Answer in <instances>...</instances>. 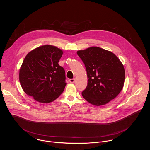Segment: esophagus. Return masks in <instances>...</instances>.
<instances>
[{
  "instance_id": "esophagus-1",
  "label": "esophagus",
  "mask_w": 150,
  "mask_h": 150,
  "mask_svg": "<svg viewBox=\"0 0 150 150\" xmlns=\"http://www.w3.org/2000/svg\"><path fill=\"white\" fill-rule=\"evenodd\" d=\"M69 82L71 83H74L75 82V79H70L69 80Z\"/></svg>"
}]
</instances>
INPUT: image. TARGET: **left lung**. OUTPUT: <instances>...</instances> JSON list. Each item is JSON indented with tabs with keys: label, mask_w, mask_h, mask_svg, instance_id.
Returning <instances> with one entry per match:
<instances>
[{
	"label": "left lung",
	"mask_w": 150,
	"mask_h": 150,
	"mask_svg": "<svg viewBox=\"0 0 150 150\" xmlns=\"http://www.w3.org/2000/svg\"><path fill=\"white\" fill-rule=\"evenodd\" d=\"M86 67L88 84L82 95L87 102L101 106L114 99L125 80L122 64L112 52L98 47L77 52Z\"/></svg>",
	"instance_id": "obj_1"
}]
</instances>
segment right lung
<instances>
[{"label":"right lung","mask_w":150,"mask_h":150,"mask_svg":"<svg viewBox=\"0 0 150 150\" xmlns=\"http://www.w3.org/2000/svg\"><path fill=\"white\" fill-rule=\"evenodd\" d=\"M63 51L45 45L29 52L20 70L23 91L41 103H50L59 96L66 86L64 69L58 64Z\"/></svg>","instance_id":"right-lung-1"}]
</instances>
